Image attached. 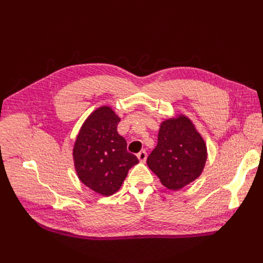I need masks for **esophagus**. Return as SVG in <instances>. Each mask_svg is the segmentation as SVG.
<instances>
[{"instance_id":"esophagus-1","label":"esophagus","mask_w":263,"mask_h":263,"mask_svg":"<svg viewBox=\"0 0 263 263\" xmlns=\"http://www.w3.org/2000/svg\"><path fill=\"white\" fill-rule=\"evenodd\" d=\"M137 158L139 159L140 162H146V159H147V153L145 150L140 151V153L137 155Z\"/></svg>"}]
</instances>
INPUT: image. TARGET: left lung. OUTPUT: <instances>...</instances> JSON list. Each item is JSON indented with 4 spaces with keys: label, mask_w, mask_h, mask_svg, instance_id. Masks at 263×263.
Returning a JSON list of instances; mask_svg holds the SVG:
<instances>
[{
    "label": "left lung",
    "mask_w": 263,
    "mask_h": 263,
    "mask_svg": "<svg viewBox=\"0 0 263 263\" xmlns=\"http://www.w3.org/2000/svg\"><path fill=\"white\" fill-rule=\"evenodd\" d=\"M208 159L206 144L185 115L160 124L158 144L147 164L166 189L178 191L201 176Z\"/></svg>",
    "instance_id": "8db88e82"
}]
</instances>
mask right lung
<instances>
[{"label": "right lung", "mask_w": 263, "mask_h": 263, "mask_svg": "<svg viewBox=\"0 0 263 263\" xmlns=\"http://www.w3.org/2000/svg\"><path fill=\"white\" fill-rule=\"evenodd\" d=\"M119 121L109 106L93 110L81 126L73 147L78 178L104 196L116 193L128 170L139 162L136 156L127 151L125 138L117 133Z\"/></svg>", "instance_id": "obj_1"}]
</instances>
